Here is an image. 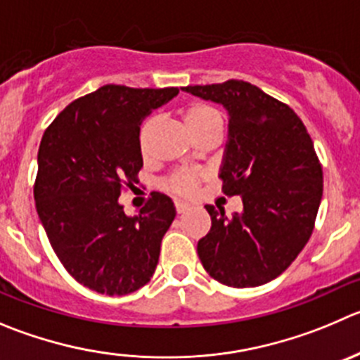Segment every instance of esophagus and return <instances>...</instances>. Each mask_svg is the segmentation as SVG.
<instances>
[{
    "label": "esophagus",
    "instance_id": "34e87169",
    "mask_svg": "<svg viewBox=\"0 0 360 360\" xmlns=\"http://www.w3.org/2000/svg\"><path fill=\"white\" fill-rule=\"evenodd\" d=\"M174 210H176V214H184V212L189 210V205L187 203H182V201H174Z\"/></svg>",
    "mask_w": 360,
    "mask_h": 360
}]
</instances>
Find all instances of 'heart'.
<instances>
[{"instance_id": "obj_1", "label": "heart", "mask_w": 360, "mask_h": 360, "mask_svg": "<svg viewBox=\"0 0 360 360\" xmlns=\"http://www.w3.org/2000/svg\"><path fill=\"white\" fill-rule=\"evenodd\" d=\"M182 118L194 138L207 134V132H221L222 129L221 112L214 105L207 104V102H191V104H187L182 109ZM153 125H155V116H150V118L145 120L141 129H139V150H141L143 155H145L146 148H148L150 132H152ZM200 180L201 174L196 173V171H174V173H171L164 180V189L173 194H178V196H191L196 191Z\"/></svg>"}]
</instances>
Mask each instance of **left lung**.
Masks as SVG:
<instances>
[{"instance_id": "1", "label": "left lung", "mask_w": 360, "mask_h": 360, "mask_svg": "<svg viewBox=\"0 0 360 360\" xmlns=\"http://www.w3.org/2000/svg\"><path fill=\"white\" fill-rule=\"evenodd\" d=\"M184 90L228 109L229 141L219 178L226 196H242L244 203L231 217L205 207L212 228L198 242V256L222 285H265L292 265L313 233L323 171L309 132L288 104L245 81Z\"/></svg>"}]
</instances>
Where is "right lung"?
I'll return each instance as SVG.
<instances>
[{"mask_svg":"<svg viewBox=\"0 0 360 360\" xmlns=\"http://www.w3.org/2000/svg\"><path fill=\"white\" fill-rule=\"evenodd\" d=\"M178 88L105 84L75 98L46 129L33 196L58 259L77 283L104 295H127L152 279L173 201L150 194L136 217L118 196L143 167L139 127Z\"/></svg>","mask_w":360,"mask_h":360,"instance_id":"1","label":"right lung"}]
</instances>
